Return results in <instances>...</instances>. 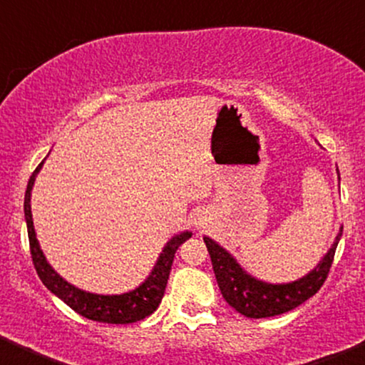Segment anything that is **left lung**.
Returning a JSON list of instances; mask_svg holds the SVG:
<instances>
[{
    "instance_id": "1",
    "label": "left lung",
    "mask_w": 365,
    "mask_h": 365,
    "mask_svg": "<svg viewBox=\"0 0 365 365\" xmlns=\"http://www.w3.org/2000/svg\"><path fill=\"white\" fill-rule=\"evenodd\" d=\"M339 173V169H336ZM340 182V174H339ZM344 227H340L334 244L320 262L303 277L289 282H267L247 272L238 260L208 235L203 237L210 252L215 277L225 301L247 318H267L291 312L317 294L330 271Z\"/></svg>"
}]
</instances>
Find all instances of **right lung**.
I'll list each match as a JSON object with an SVG mask.
<instances>
[{
    "label": "right lung",
    "instance_id": "obj_1",
    "mask_svg": "<svg viewBox=\"0 0 365 365\" xmlns=\"http://www.w3.org/2000/svg\"><path fill=\"white\" fill-rule=\"evenodd\" d=\"M47 157H45V159H47ZM45 159L40 162L38 168L30 175L24 203L31 259H34L35 271H37L40 281H42L43 286L51 292H53L58 299L64 301L67 307L73 308L76 313L83 314L88 320L115 323V325H127V323L143 320V318L152 314L157 308H159L162 296H164L165 291V284H168L170 265H173L175 250H178V247L184 244L187 238H191L192 232L184 230L175 233L174 237H170L169 242L164 245V249H162L159 254V257H157L150 274H148L145 281L140 282L135 289L120 292V294H98V292L79 289L78 286L66 281V279L48 264L43 250L40 249L37 232H35L34 227L30 205L31 190H34L35 179H37V174L40 173V169H42Z\"/></svg>",
    "mask_w": 365,
    "mask_h": 365
}]
</instances>
